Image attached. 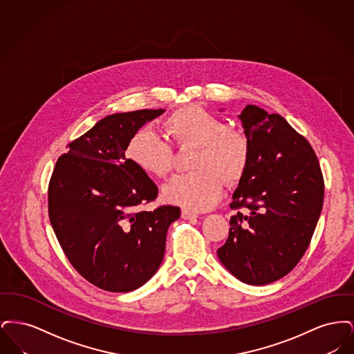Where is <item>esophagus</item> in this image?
<instances>
[{
	"instance_id": "1",
	"label": "esophagus",
	"mask_w": 354,
	"mask_h": 354,
	"mask_svg": "<svg viewBox=\"0 0 354 354\" xmlns=\"http://www.w3.org/2000/svg\"><path fill=\"white\" fill-rule=\"evenodd\" d=\"M199 215L196 214V212H194V211H191V209H187V208H183L182 209V218L185 220H192L196 219Z\"/></svg>"
}]
</instances>
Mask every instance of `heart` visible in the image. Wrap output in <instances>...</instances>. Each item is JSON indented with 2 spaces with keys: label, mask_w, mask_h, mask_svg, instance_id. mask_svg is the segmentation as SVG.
Segmentation results:
<instances>
[{
  "label": "heart",
  "mask_w": 354,
  "mask_h": 354,
  "mask_svg": "<svg viewBox=\"0 0 354 354\" xmlns=\"http://www.w3.org/2000/svg\"><path fill=\"white\" fill-rule=\"evenodd\" d=\"M165 130L178 147L196 146L191 167L163 188V198L189 209H208L218 202L225 179L235 180L245 169L250 143L241 130L228 127L216 114L191 104L172 113ZM126 156L138 169L155 178H166L174 167L169 139L151 129H142L130 139Z\"/></svg>",
  "instance_id": "obj_1"
}]
</instances>
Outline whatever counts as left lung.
Returning a JSON list of instances; mask_svg holds the SVG:
<instances>
[{
	"label": "left lung",
	"mask_w": 354,
	"mask_h": 354,
	"mask_svg": "<svg viewBox=\"0 0 354 354\" xmlns=\"http://www.w3.org/2000/svg\"><path fill=\"white\" fill-rule=\"evenodd\" d=\"M239 118L250 156L218 256L240 281L266 286L293 270L309 247L322 209L324 178L309 142L281 115L248 104Z\"/></svg>",
	"instance_id": "left-lung-1"
}]
</instances>
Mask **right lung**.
<instances>
[{
    "mask_svg": "<svg viewBox=\"0 0 354 354\" xmlns=\"http://www.w3.org/2000/svg\"><path fill=\"white\" fill-rule=\"evenodd\" d=\"M165 110H136L101 119L68 145L53 169L49 219L70 264L93 286L130 292L158 270L169 224L180 208L142 209L158 187L126 158L133 135Z\"/></svg>",
    "mask_w": 354,
    "mask_h": 354,
    "instance_id": "1",
    "label": "right lung"
}]
</instances>
